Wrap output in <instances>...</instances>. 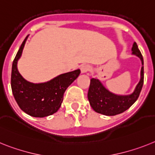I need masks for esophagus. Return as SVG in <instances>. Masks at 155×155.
Listing matches in <instances>:
<instances>
[{
	"instance_id": "obj_1",
	"label": "esophagus",
	"mask_w": 155,
	"mask_h": 155,
	"mask_svg": "<svg viewBox=\"0 0 155 155\" xmlns=\"http://www.w3.org/2000/svg\"><path fill=\"white\" fill-rule=\"evenodd\" d=\"M91 66L89 65V64H82L81 67H80V70H81L82 73H86V72H89V71H91Z\"/></svg>"
}]
</instances>
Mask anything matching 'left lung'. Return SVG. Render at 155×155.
<instances>
[{
	"label": "left lung",
	"instance_id": "8db88e82",
	"mask_svg": "<svg viewBox=\"0 0 155 155\" xmlns=\"http://www.w3.org/2000/svg\"><path fill=\"white\" fill-rule=\"evenodd\" d=\"M132 51L133 54L140 59L142 63L140 79L135 90L129 95H118L107 90L99 79L92 78L87 97L90 104L96 112L109 116L118 115L129 109L139 97L143 84V59L136 42L133 44Z\"/></svg>",
	"mask_w": 155,
	"mask_h": 155
}]
</instances>
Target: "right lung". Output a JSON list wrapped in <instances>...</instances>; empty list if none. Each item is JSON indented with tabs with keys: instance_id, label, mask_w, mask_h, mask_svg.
Wrapping results in <instances>:
<instances>
[{
	"instance_id": "add662e5",
	"label": "right lung",
	"mask_w": 155,
	"mask_h": 155,
	"mask_svg": "<svg viewBox=\"0 0 155 155\" xmlns=\"http://www.w3.org/2000/svg\"><path fill=\"white\" fill-rule=\"evenodd\" d=\"M26 39L27 37L13 61L11 78L12 90L18 105L24 112L33 117L43 118L57 112L62 103L64 93L79 76L80 70L61 74L46 83L28 82L21 76L17 68Z\"/></svg>"
}]
</instances>
